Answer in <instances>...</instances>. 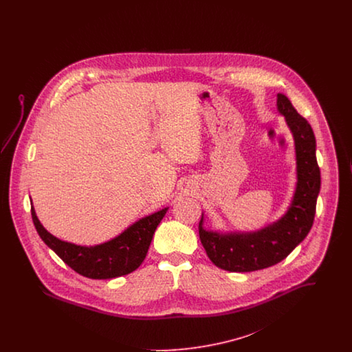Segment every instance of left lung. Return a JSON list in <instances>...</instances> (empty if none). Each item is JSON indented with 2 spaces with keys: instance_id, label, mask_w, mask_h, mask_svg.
I'll return each instance as SVG.
<instances>
[{
  "instance_id": "left-lung-1",
  "label": "left lung",
  "mask_w": 352,
  "mask_h": 352,
  "mask_svg": "<svg viewBox=\"0 0 352 352\" xmlns=\"http://www.w3.org/2000/svg\"><path fill=\"white\" fill-rule=\"evenodd\" d=\"M277 109L285 116L296 144L298 182L294 198L283 218L257 232L223 234L206 231L201 215V245L218 268L228 272H253L272 267L286 258L313 227L320 190L314 132L307 120L302 118L283 94L277 95Z\"/></svg>"
}]
</instances>
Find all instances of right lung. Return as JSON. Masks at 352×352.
<instances>
[{"label":"right lung","mask_w":352,"mask_h":352,"mask_svg":"<svg viewBox=\"0 0 352 352\" xmlns=\"http://www.w3.org/2000/svg\"><path fill=\"white\" fill-rule=\"evenodd\" d=\"M168 208L140 219L118 237L95 247H82L47 232L32 207V218L36 232L45 244L55 252L71 269L84 277L108 280L132 273L146 257L153 234L165 217Z\"/></svg>","instance_id":"add662e5"}]
</instances>
